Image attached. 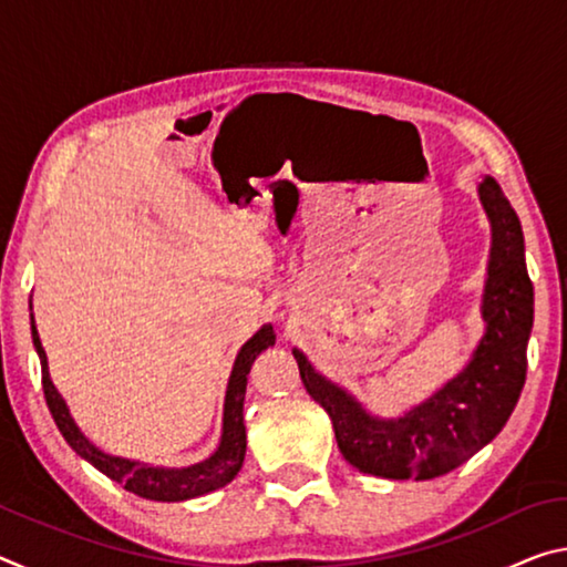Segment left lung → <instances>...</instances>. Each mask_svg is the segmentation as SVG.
<instances>
[{
  "instance_id": "left-lung-1",
  "label": "left lung",
  "mask_w": 567,
  "mask_h": 567,
  "mask_svg": "<svg viewBox=\"0 0 567 567\" xmlns=\"http://www.w3.org/2000/svg\"><path fill=\"white\" fill-rule=\"evenodd\" d=\"M477 197L493 239L480 305L485 332L455 378L402 415L380 417L292 350L305 390L328 412L342 457L360 473L388 480L445 475L501 433L520 398L533 330L523 227L493 177H483Z\"/></svg>"
}]
</instances>
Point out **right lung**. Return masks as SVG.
I'll return each mask as SVG.
<instances>
[{"instance_id":"1","label":"right lung","mask_w":567,"mask_h":567,"mask_svg":"<svg viewBox=\"0 0 567 567\" xmlns=\"http://www.w3.org/2000/svg\"><path fill=\"white\" fill-rule=\"evenodd\" d=\"M32 310V305H30ZM32 320V342L34 350L40 354L42 362V388L47 398V408H50L52 417L60 427L62 437L70 443L76 455L87 460L100 473L107 475L114 483L124 485V491H130L140 497H147V501L157 503H182L192 501V497L207 495L213 491H219L227 483H233L239 467L245 463V450H247V433H245V390H247V375L257 354L262 350L272 348L275 344V330L272 324H262L252 338H249L243 348H239L233 372H229L227 380V392H225V410H223V435H219V445L209 457L203 463L187 465V467H155L150 463H140V460H127L117 457L100 450L92 440L82 433L80 425H76L74 417L70 415V408H66L64 398L60 390L54 388L50 378V364H47V352L42 348L40 332H37L34 315Z\"/></svg>"}]
</instances>
